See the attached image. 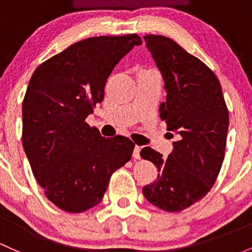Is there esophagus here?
Here are the masks:
<instances>
[{
	"instance_id": "34e87169",
	"label": "esophagus",
	"mask_w": 252,
	"mask_h": 252,
	"mask_svg": "<svg viewBox=\"0 0 252 252\" xmlns=\"http://www.w3.org/2000/svg\"><path fill=\"white\" fill-rule=\"evenodd\" d=\"M140 149H142V147H139V145H136L134 147V150H133V158H140Z\"/></svg>"
}]
</instances>
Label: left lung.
<instances>
[{
  "label": "left lung",
  "instance_id": "1",
  "mask_svg": "<svg viewBox=\"0 0 252 252\" xmlns=\"http://www.w3.org/2000/svg\"><path fill=\"white\" fill-rule=\"evenodd\" d=\"M144 39L167 91L159 116L180 138L167 158L149 147L142 149L140 156L158 170V179L144 186L143 193L159 209L178 213L202 199L220 173L228 109L220 82L204 62L168 37L147 34Z\"/></svg>",
  "mask_w": 252,
  "mask_h": 252
}]
</instances>
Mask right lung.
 Returning <instances> with one entry per match:
<instances>
[{
    "instance_id": "1",
    "label": "right lung",
    "mask_w": 252,
    "mask_h": 252,
    "mask_svg": "<svg viewBox=\"0 0 252 252\" xmlns=\"http://www.w3.org/2000/svg\"><path fill=\"white\" fill-rule=\"evenodd\" d=\"M140 44L136 33L86 38L40 63L30 79L23 147L47 198L64 212L98 204L113 173L131 159V139L102 137L85 119L103 101L118 62Z\"/></svg>"
}]
</instances>
